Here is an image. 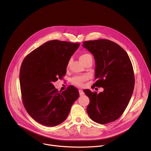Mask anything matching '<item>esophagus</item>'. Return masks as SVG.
Listing matches in <instances>:
<instances>
[{"label": "esophagus", "instance_id": "1", "mask_svg": "<svg viewBox=\"0 0 151 151\" xmlns=\"http://www.w3.org/2000/svg\"><path fill=\"white\" fill-rule=\"evenodd\" d=\"M79 95L81 96H83L84 94V93H83V91L82 90H79Z\"/></svg>", "mask_w": 151, "mask_h": 151}]
</instances>
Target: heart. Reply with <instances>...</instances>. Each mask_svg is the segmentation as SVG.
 <instances>
[{
	"instance_id": "1",
	"label": "heart",
	"mask_w": 151,
	"mask_h": 151,
	"mask_svg": "<svg viewBox=\"0 0 151 151\" xmlns=\"http://www.w3.org/2000/svg\"><path fill=\"white\" fill-rule=\"evenodd\" d=\"M79 60H80L81 62L83 64V65H85V64H87V63H89V62L93 63V58L92 55L90 54L85 52V53L82 54L80 55ZM70 62H71V60H69V61H68V66H69ZM88 79V78L87 76H76L73 77L72 79L71 82L75 85L78 86V87H83L84 82L87 81Z\"/></svg>"
}]
</instances>
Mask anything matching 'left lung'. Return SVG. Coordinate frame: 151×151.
I'll return each instance as SVG.
<instances>
[{
  "label": "left lung",
  "mask_w": 151,
  "mask_h": 151,
  "mask_svg": "<svg viewBox=\"0 0 151 151\" xmlns=\"http://www.w3.org/2000/svg\"><path fill=\"white\" fill-rule=\"evenodd\" d=\"M83 47L96 60V81L91 87L104 88L99 94L83 90L90 99L88 115L101 124L115 121L125 111L134 90L135 79L131 60L121 47L107 39L85 41Z\"/></svg>",
  "instance_id": "1"
}]
</instances>
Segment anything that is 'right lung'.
Here are the masks:
<instances>
[{
	"mask_svg": "<svg viewBox=\"0 0 151 151\" xmlns=\"http://www.w3.org/2000/svg\"><path fill=\"white\" fill-rule=\"evenodd\" d=\"M79 47V43L52 40L23 60L19 71L21 98L27 113L38 123L48 127L61 124L79 97L74 86L61 92L52 84L65 76L68 61Z\"/></svg>",
	"mask_w": 151,
	"mask_h": 151,
	"instance_id": "add662e5",
	"label": "right lung"
}]
</instances>
